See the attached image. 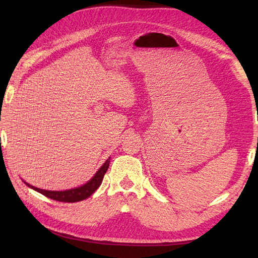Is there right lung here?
I'll return each mask as SVG.
<instances>
[{"label": "right lung", "instance_id": "add662e5", "mask_svg": "<svg viewBox=\"0 0 258 258\" xmlns=\"http://www.w3.org/2000/svg\"><path fill=\"white\" fill-rule=\"evenodd\" d=\"M109 163H110V157L104 161V164L100 167L99 171L95 173V175L91 178V180L86 183V184L78 186L76 189H71L66 191H49V190H43L38 189L36 186H33L26 183V185L32 187L33 190L40 192L43 196H45L47 198H51L56 202H62V203H77L81 202V200H84L89 198L91 195L94 194V191L98 189V187L101 185L103 176L106 172L108 171Z\"/></svg>", "mask_w": 258, "mask_h": 258}]
</instances>
